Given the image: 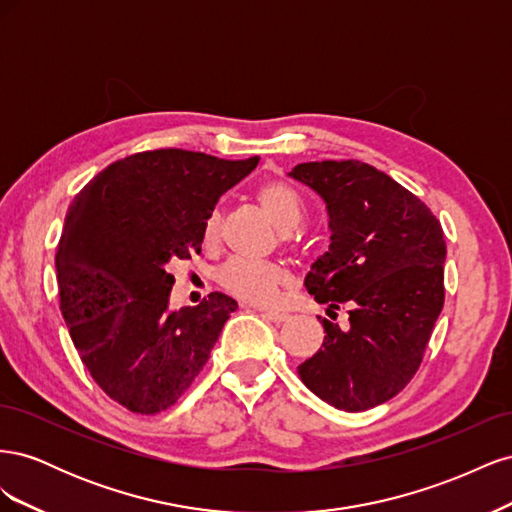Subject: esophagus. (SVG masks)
I'll return each mask as SVG.
<instances>
[{
  "instance_id": "1",
  "label": "esophagus",
  "mask_w": 512,
  "mask_h": 512,
  "mask_svg": "<svg viewBox=\"0 0 512 512\" xmlns=\"http://www.w3.org/2000/svg\"><path fill=\"white\" fill-rule=\"evenodd\" d=\"M258 312H262V316H265L271 322H275V324H282V322L288 320V314L277 312V309H258Z\"/></svg>"
}]
</instances>
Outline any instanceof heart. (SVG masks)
Returning a JSON list of instances; mask_svg holds the SVG:
<instances>
[{
    "mask_svg": "<svg viewBox=\"0 0 512 512\" xmlns=\"http://www.w3.org/2000/svg\"><path fill=\"white\" fill-rule=\"evenodd\" d=\"M256 200L260 209L267 213V218L280 228L282 232H290L301 224L303 218V203L299 194L294 192L284 181H267L262 183ZM220 239V211L209 213L203 226V243L213 247ZM290 280L288 271L275 262H260L247 258H232L220 271V284L235 297L250 301L256 305H267L275 301L280 292Z\"/></svg>",
    "mask_w": 512,
    "mask_h": 512,
    "instance_id": "obj_1",
    "label": "heart"
}]
</instances>
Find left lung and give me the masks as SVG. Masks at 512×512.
<instances>
[{
    "label": "left lung",
    "mask_w": 512,
    "mask_h": 512,
    "mask_svg": "<svg viewBox=\"0 0 512 512\" xmlns=\"http://www.w3.org/2000/svg\"><path fill=\"white\" fill-rule=\"evenodd\" d=\"M292 179L327 205L331 245L305 288L331 309L348 307V329L322 320V348L297 367L329 406L363 412L414 378L444 305V232L421 198L359 160L297 164Z\"/></svg>",
    "instance_id": "left-lung-1"
}]
</instances>
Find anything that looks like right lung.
Here are the masks:
<instances>
[{
  "mask_svg": "<svg viewBox=\"0 0 512 512\" xmlns=\"http://www.w3.org/2000/svg\"><path fill=\"white\" fill-rule=\"evenodd\" d=\"M258 160L134 153L106 166L68 207L55 254L59 309L91 378L130 412L175 406L237 309L222 292L168 309V265L200 254L209 213Z\"/></svg>",
  "mask_w": 512,
  "mask_h": 512,
  "instance_id": "1",
  "label": "right lung"
}]
</instances>
